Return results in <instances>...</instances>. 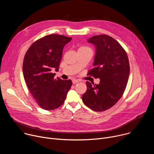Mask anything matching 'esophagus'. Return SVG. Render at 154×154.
I'll return each mask as SVG.
<instances>
[{
    "label": "esophagus",
    "mask_w": 154,
    "mask_h": 154,
    "mask_svg": "<svg viewBox=\"0 0 154 154\" xmlns=\"http://www.w3.org/2000/svg\"><path fill=\"white\" fill-rule=\"evenodd\" d=\"M79 80H77V79H73V80H72V83H73L74 84H75V83H79Z\"/></svg>",
    "instance_id": "obj_1"
}]
</instances>
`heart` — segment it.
<instances>
[{
  "label": "heart",
  "instance_id": "1",
  "mask_svg": "<svg viewBox=\"0 0 154 154\" xmlns=\"http://www.w3.org/2000/svg\"><path fill=\"white\" fill-rule=\"evenodd\" d=\"M88 48H89L87 47V46H82L79 49H88Z\"/></svg>",
  "mask_w": 154,
  "mask_h": 154
}]
</instances>
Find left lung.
<instances>
[{
	"mask_svg": "<svg viewBox=\"0 0 154 154\" xmlns=\"http://www.w3.org/2000/svg\"><path fill=\"white\" fill-rule=\"evenodd\" d=\"M88 42L94 45L96 54L94 68L87 75L99 78L100 83L86 82L82 100L93 110L103 112L114 106L124 93L130 73L128 58L120 44L108 35L94 36Z\"/></svg>",
	"mask_w": 154,
	"mask_h": 154,
	"instance_id": "8db88e82",
	"label": "left lung"
}]
</instances>
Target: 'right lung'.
<instances>
[{"label":"right lung","instance_id":"right-lung-1","mask_svg":"<svg viewBox=\"0 0 154 154\" xmlns=\"http://www.w3.org/2000/svg\"><path fill=\"white\" fill-rule=\"evenodd\" d=\"M72 38L51 34L34 42L23 61V75L27 86L38 105L52 110L64 103L72 86L71 80L55 79L53 69L58 71L62 52Z\"/></svg>","mask_w":154,"mask_h":154}]
</instances>
